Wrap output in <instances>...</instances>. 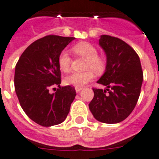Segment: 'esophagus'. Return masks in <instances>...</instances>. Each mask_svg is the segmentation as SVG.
Segmentation results:
<instances>
[{
  "mask_svg": "<svg viewBox=\"0 0 159 159\" xmlns=\"http://www.w3.org/2000/svg\"><path fill=\"white\" fill-rule=\"evenodd\" d=\"M83 89H84V88H83V87H75V91H76L77 93H78V92L81 91V90H82Z\"/></svg>",
  "mask_w": 159,
  "mask_h": 159,
  "instance_id": "34e87169",
  "label": "esophagus"
}]
</instances>
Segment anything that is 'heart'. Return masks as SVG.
<instances>
[{"label": "heart", "mask_w": 159, "mask_h": 159, "mask_svg": "<svg viewBox=\"0 0 159 159\" xmlns=\"http://www.w3.org/2000/svg\"><path fill=\"white\" fill-rule=\"evenodd\" d=\"M73 50L77 55L86 58L85 69H91L84 72H74L65 78V83L68 85L75 87H84L87 83L94 78L93 70L96 73L100 74L106 69V61L102 56L98 55V48L89 42H81L73 47ZM57 64L61 71L70 70L71 57L68 52L63 50L59 53Z\"/></svg>", "instance_id": "b5f03b06"}]
</instances>
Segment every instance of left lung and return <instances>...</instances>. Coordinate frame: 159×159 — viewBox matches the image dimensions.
I'll return each instance as SVG.
<instances>
[{"label": "left lung", "mask_w": 159, "mask_h": 159, "mask_svg": "<svg viewBox=\"0 0 159 159\" xmlns=\"http://www.w3.org/2000/svg\"><path fill=\"white\" fill-rule=\"evenodd\" d=\"M99 44L107 64L98 83L107 89L93 88L94 97L89 106L97 120L117 124L129 116L139 99L143 81L141 61L136 51L119 38L102 35Z\"/></svg>", "instance_id": "left-lung-1"}]
</instances>
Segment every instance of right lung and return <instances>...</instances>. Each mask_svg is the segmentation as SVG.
I'll return each mask as SVG.
<instances>
[{"instance_id": "add662e5", "label": "right lung", "mask_w": 159, "mask_h": 159, "mask_svg": "<svg viewBox=\"0 0 159 159\" xmlns=\"http://www.w3.org/2000/svg\"><path fill=\"white\" fill-rule=\"evenodd\" d=\"M73 37L48 35L34 41L18 59L14 73V89L21 107L35 123L44 127L64 121L76 93L71 85L60 87L59 53ZM57 85L54 94L49 89Z\"/></svg>"}]
</instances>
